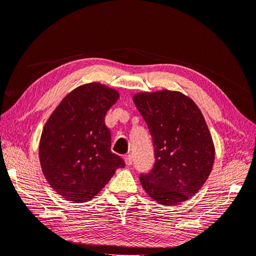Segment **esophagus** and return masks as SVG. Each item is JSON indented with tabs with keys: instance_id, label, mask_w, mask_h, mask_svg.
I'll return each mask as SVG.
<instances>
[{
	"instance_id": "34e87169",
	"label": "esophagus",
	"mask_w": 256,
	"mask_h": 256,
	"mask_svg": "<svg viewBox=\"0 0 256 256\" xmlns=\"http://www.w3.org/2000/svg\"><path fill=\"white\" fill-rule=\"evenodd\" d=\"M124 160H125V164H126L127 166H130L131 164H132V156H130V154L125 156H124Z\"/></svg>"
}]
</instances>
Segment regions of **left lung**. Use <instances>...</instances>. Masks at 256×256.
Returning <instances> with one entry per match:
<instances>
[{
	"label": "left lung",
	"instance_id": "left-lung-1",
	"mask_svg": "<svg viewBox=\"0 0 256 256\" xmlns=\"http://www.w3.org/2000/svg\"><path fill=\"white\" fill-rule=\"evenodd\" d=\"M132 100L147 122L156 153L154 167L140 178L142 186L160 205H178L200 190L213 167L216 148L205 118L180 91H144Z\"/></svg>",
	"mask_w": 256,
	"mask_h": 256
}]
</instances>
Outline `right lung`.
<instances>
[{
	"mask_svg": "<svg viewBox=\"0 0 256 256\" xmlns=\"http://www.w3.org/2000/svg\"><path fill=\"white\" fill-rule=\"evenodd\" d=\"M118 90L98 82L74 88L50 114L40 134L42 172L58 194L74 202L92 200L124 160L111 152L107 111Z\"/></svg>",
	"mask_w": 256,
	"mask_h": 256,
	"instance_id": "add662e5",
	"label": "right lung"
}]
</instances>
